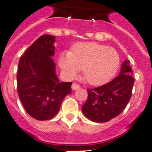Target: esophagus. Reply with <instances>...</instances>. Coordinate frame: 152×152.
I'll return each mask as SVG.
<instances>
[{"mask_svg": "<svg viewBox=\"0 0 152 152\" xmlns=\"http://www.w3.org/2000/svg\"><path fill=\"white\" fill-rule=\"evenodd\" d=\"M80 88V86L79 85V84H77V83H72V90H77V89H79V88Z\"/></svg>", "mask_w": 152, "mask_h": 152, "instance_id": "1", "label": "esophagus"}]
</instances>
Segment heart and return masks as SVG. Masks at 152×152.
I'll list each match as a JSON object with an SVG mask.
<instances>
[{
  "mask_svg": "<svg viewBox=\"0 0 152 152\" xmlns=\"http://www.w3.org/2000/svg\"><path fill=\"white\" fill-rule=\"evenodd\" d=\"M61 69L69 77L83 69L86 81L92 85H102L115 76L120 65V57L113 48L95 42H80L71 52L61 53Z\"/></svg>",
  "mask_w": 152,
  "mask_h": 152,
  "instance_id": "b5f03b06",
  "label": "heart"
}]
</instances>
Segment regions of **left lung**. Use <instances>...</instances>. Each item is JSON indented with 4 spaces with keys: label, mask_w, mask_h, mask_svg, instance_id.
Instances as JSON below:
<instances>
[{
    "label": "left lung",
    "mask_w": 152,
    "mask_h": 152,
    "mask_svg": "<svg viewBox=\"0 0 152 152\" xmlns=\"http://www.w3.org/2000/svg\"><path fill=\"white\" fill-rule=\"evenodd\" d=\"M129 61L123 62L121 72L113 80L99 88L88 89V100L83 113L95 122H106L119 115L132 95L134 79Z\"/></svg>",
    "instance_id": "left-lung-1"
}]
</instances>
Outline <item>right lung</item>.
Listing matches in <instances>:
<instances>
[{
    "label": "right lung",
    "instance_id": "obj_1",
    "mask_svg": "<svg viewBox=\"0 0 152 152\" xmlns=\"http://www.w3.org/2000/svg\"><path fill=\"white\" fill-rule=\"evenodd\" d=\"M55 36L42 35L20 59L17 91L25 110L39 121L50 120L60 110L61 102L72 91V82L60 83L52 57Z\"/></svg>",
    "mask_w": 152,
    "mask_h": 152
}]
</instances>
